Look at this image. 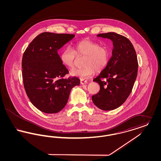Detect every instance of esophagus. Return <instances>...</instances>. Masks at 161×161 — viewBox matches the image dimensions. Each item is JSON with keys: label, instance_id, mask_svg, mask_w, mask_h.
<instances>
[{"label": "esophagus", "instance_id": "1", "mask_svg": "<svg viewBox=\"0 0 161 161\" xmlns=\"http://www.w3.org/2000/svg\"><path fill=\"white\" fill-rule=\"evenodd\" d=\"M87 83V81L86 80H80V83L81 84H86Z\"/></svg>", "mask_w": 161, "mask_h": 161}]
</instances>
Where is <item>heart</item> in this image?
I'll return each instance as SVG.
<instances>
[{
	"mask_svg": "<svg viewBox=\"0 0 161 161\" xmlns=\"http://www.w3.org/2000/svg\"><path fill=\"white\" fill-rule=\"evenodd\" d=\"M84 57L83 68L71 71L72 75L86 79L100 72L107 66L110 58V49L106 45L92 40H84L74 44L72 49L65 47L60 54L62 64L68 69L75 67L77 57Z\"/></svg>",
	"mask_w": 161,
	"mask_h": 161,
	"instance_id": "obj_1",
	"label": "heart"
}]
</instances>
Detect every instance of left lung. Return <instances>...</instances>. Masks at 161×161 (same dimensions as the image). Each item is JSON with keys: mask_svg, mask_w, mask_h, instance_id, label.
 <instances>
[{"mask_svg": "<svg viewBox=\"0 0 161 161\" xmlns=\"http://www.w3.org/2000/svg\"><path fill=\"white\" fill-rule=\"evenodd\" d=\"M98 37L112 41V57L93 81L100 84L99 92L92 97L93 104L103 110L121 106L127 99L138 74L136 53L130 40L116 32L100 34Z\"/></svg>", "mask_w": 161, "mask_h": 161, "instance_id": "1", "label": "left lung"}]
</instances>
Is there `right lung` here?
Here are the masks:
<instances>
[{
    "label": "right lung",
    "instance_id": "right-lung-1",
    "mask_svg": "<svg viewBox=\"0 0 161 161\" xmlns=\"http://www.w3.org/2000/svg\"><path fill=\"white\" fill-rule=\"evenodd\" d=\"M75 37L69 34L43 32L23 53V85L32 104L46 114H55L68 103L71 89L80 79L63 77L69 71L62 64L58 50Z\"/></svg>",
    "mask_w": 161,
    "mask_h": 161
}]
</instances>
